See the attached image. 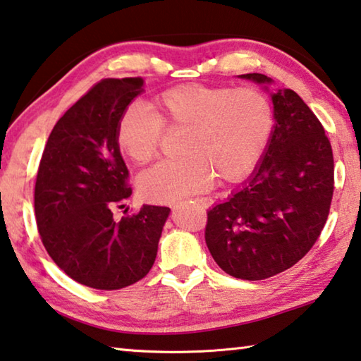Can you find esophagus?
<instances>
[{
    "mask_svg": "<svg viewBox=\"0 0 361 361\" xmlns=\"http://www.w3.org/2000/svg\"><path fill=\"white\" fill-rule=\"evenodd\" d=\"M194 202L199 204V205H202V207H209V205H210V201H209V199H205V197L194 199Z\"/></svg>",
    "mask_w": 361,
    "mask_h": 361,
    "instance_id": "obj_1",
    "label": "esophagus"
}]
</instances>
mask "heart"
I'll return each instance as SVG.
<instances>
[{"label": "heart", "instance_id": "obj_1", "mask_svg": "<svg viewBox=\"0 0 361 361\" xmlns=\"http://www.w3.org/2000/svg\"><path fill=\"white\" fill-rule=\"evenodd\" d=\"M152 107L130 104L116 131L120 151L136 165H146L157 156L165 128H186L183 157L164 160L140 176V194L149 202L202 192L215 176L221 183L244 180L274 128L271 102L255 88L185 85L164 91Z\"/></svg>", "mask_w": 361, "mask_h": 361}]
</instances>
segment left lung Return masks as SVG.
<instances>
[{
	"label": "left lung",
	"instance_id": "left-lung-1",
	"mask_svg": "<svg viewBox=\"0 0 361 361\" xmlns=\"http://www.w3.org/2000/svg\"><path fill=\"white\" fill-rule=\"evenodd\" d=\"M243 78L270 83L263 73ZM274 128L262 162L226 201L207 212L205 243L223 271L259 281L295 265L328 220L334 192L333 147L299 94L271 96Z\"/></svg>",
	"mask_w": 361,
	"mask_h": 361
}]
</instances>
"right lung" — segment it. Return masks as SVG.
Instances as JSON below:
<instances>
[{
  "label": "right lung",
  "mask_w": 361,
  "mask_h": 361,
  "mask_svg": "<svg viewBox=\"0 0 361 361\" xmlns=\"http://www.w3.org/2000/svg\"><path fill=\"white\" fill-rule=\"evenodd\" d=\"M142 83L141 77L104 78L91 87L57 120L39 160V238L62 271L93 289H122L145 278L170 214L169 207L142 205L114 220V209L131 194L117 123Z\"/></svg>",
  "instance_id": "obj_1"
}]
</instances>
